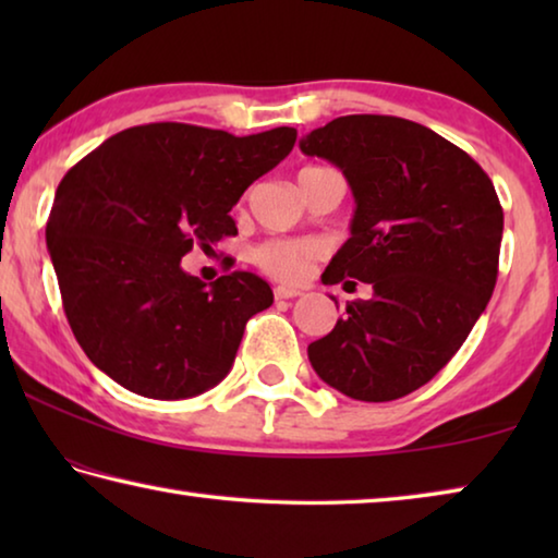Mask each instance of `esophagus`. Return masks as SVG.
Listing matches in <instances>:
<instances>
[{
	"label": "esophagus",
	"mask_w": 558,
	"mask_h": 558,
	"mask_svg": "<svg viewBox=\"0 0 558 558\" xmlns=\"http://www.w3.org/2000/svg\"><path fill=\"white\" fill-rule=\"evenodd\" d=\"M302 292L298 288H290V286H278L276 288V298L278 300H292V298H300Z\"/></svg>",
	"instance_id": "1"
}]
</instances>
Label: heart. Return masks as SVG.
<instances>
[{"label": "heart", "instance_id": "obj_1", "mask_svg": "<svg viewBox=\"0 0 558 558\" xmlns=\"http://www.w3.org/2000/svg\"><path fill=\"white\" fill-rule=\"evenodd\" d=\"M315 169L319 167H305L300 174L315 172ZM319 256H323V245L315 241L272 239L258 245L256 253H253V260H256V266L263 272H268L270 278L295 282L307 276Z\"/></svg>", "mask_w": 558, "mask_h": 558}]
</instances>
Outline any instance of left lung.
I'll return each mask as SVG.
<instances>
[{
  "mask_svg": "<svg viewBox=\"0 0 558 558\" xmlns=\"http://www.w3.org/2000/svg\"><path fill=\"white\" fill-rule=\"evenodd\" d=\"M300 149L342 169L356 202L323 282L374 290L307 347L310 364L349 399H401L450 362L493 298L505 226L493 179L438 132L393 116L337 118Z\"/></svg>",
  "mask_w": 558,
  "mask_h": 558,
  "instance_id": "obj_1",
  "label": "left lung"
}]
</instances>
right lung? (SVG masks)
<instances>
[{"mask_svg":"<svg viewBox=\"0 0 558 558\" xmlns=\"http://www.w3.org/2000/svg\"><path fill=\"white\" fill-rule=\"evenodd\" d=\"M295 128L258 135L149 122L118 132L56 189L46 245L65 317L100 372L147 399H189L231 372L272 290L235 270L206 286L194 245L235 235L233 204L290 155Z\"/></svg>","mask_w":558,"mask_h":558,"instance_id":"add662e5","label":"right lung"}]
</instances>
